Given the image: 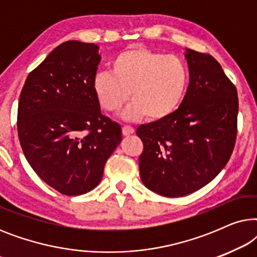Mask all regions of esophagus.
<instances>
[{
    "mask_svg": "<svg viewBox=\"0 0 257 257\" xmlns=\"http://www.w3.org/2000/svg\"><path fill=\"white\" fill-rule=\"evenodd\" d=\"M132 133H135V128L130 125L122 126V135L124 136H131Z\"/></svg>",
    "mask_w": 257,
    "mask_h": 257,
    "instance_id": "1",
    "label": "esophagus"
}]
</instances>
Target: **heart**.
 Returning a JSON list of instances; mask_svg holds the SVG:
<instances>
[{
  "label": "heart",
  "instance_id": "heart-1",
  "mask_svg": "<svg viewBox=\"0 0 257 257\" xmlns=\"http://www.w3.org/2000/svg\"><path fill=\"white\" fill-rule=\"evenodd\" d=\"M112 72L100 71L93 78V90L100 106L110 113L120 111L132 96L124 117H146L161 121L178 111L187 93L189 71L174 55L144 47L125 49L112 59Z\"/></svg>",
  "mask_w": 257,
  "mask_h": 257
}]
</instances>
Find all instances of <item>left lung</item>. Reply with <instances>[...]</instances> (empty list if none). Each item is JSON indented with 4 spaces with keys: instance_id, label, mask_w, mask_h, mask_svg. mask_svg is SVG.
Listing matches in <instances>:
<instances>
[{
    "instance_id": "8db88e82",
    "label": "left lung",
    "mask_w": 257,
    "mask_h": 257,
    "mask_svg": "<svg viewBox=\"0 0 257 257\" xmlns=\"http://www.w3.org/2000/svg\"><path fill=\"white\" fill-rule=\"evenodd\" d=\"M187 93L178 111L140 125L143 184L167 198L184 196L213 180L226 166L237 136L236 87L209 54L187 49Z\"/></svg>"
}]
</instances>
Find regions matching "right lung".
I'll list each match as a JSON object with an SVG mask.
<instances>
[{"label":"right lung","mask_w":257,"mask_h":257,"mask_svg":"<svg viewBox=\"0 0 257 257\" xmlns=\"http://www.w3.org/2000/svg\"><path fill=\"white\" fill-rule=\"evenodd\" d=\"M98 49L93 43L64 42L28 75L21 91V147L38 177L63 195L96 187L121 142L120 125L101 114L93 90Z\"/></svg>","instance_id":"obj_1"}]
</instances>
